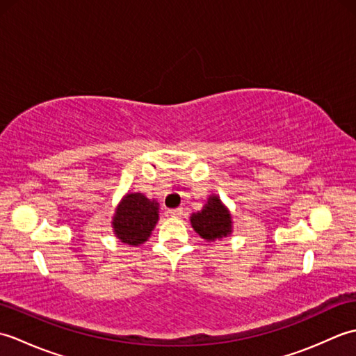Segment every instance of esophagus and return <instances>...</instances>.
Returning a JSON list of instances; mask_svg holds the SVG:
<instances>
[{"label": "esophagus", "instance_id": "1", "mask_svg": "<svg viewBox=\"0 0 356 356\" xmlns=\"http://www.w3.org/2000/svg\"><path fill=\"white\" fill-rule=\"evenodd\" d=\"M168 214L171 216V217H180L184 214V209L182 208H176V209H168Z\"/></svg>", "mask_w": 356, "mask_h": 356}]
</instances>
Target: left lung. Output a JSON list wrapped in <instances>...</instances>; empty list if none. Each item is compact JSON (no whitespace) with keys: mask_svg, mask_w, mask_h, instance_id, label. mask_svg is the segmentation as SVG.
<instances>
[{"mask_svg":"<svg viewBox=\"0 0 356 356\" xmlns=\"http://www.w3.org/2000/svg\"><path fill=\"white\" fill-rule=\"evenodd\" d=\"M191 226L207 241L220 240L232 232V218L218 195H209L202 211L191 216Z\"/></svg>","mask_w":356,"mask_h":356,"instance_id":"left-lung-1","label":"left lung"}]
</instances>
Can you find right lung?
Returning a JSON list of instances; mask_svg holds the SVG:
<instances>
[{
    "label": "right lung",
    "mask_w": 356,
    "mask_h": 356,
    "mask_svg": "<svg viewBox=\"0 0 356 356\" xmlns=\"http://www.w3.org/2000/svg\"><path fill=\"white\" fill-rule=\"evenodd\" d=\"M159 220V203L142 193H130L120 200L113 216V232L125 245L145 243Z\"/></svg>",
    "instance_id": "obj_1"
}]
</instances>
